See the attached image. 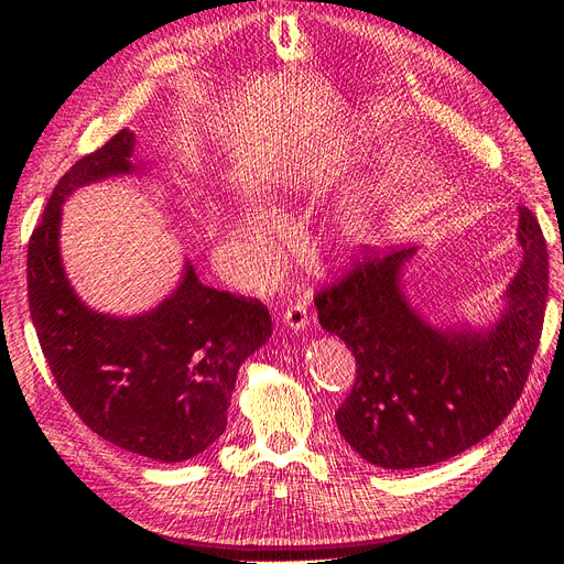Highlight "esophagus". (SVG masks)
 Returning a JSON list of instances; mask_svg holds the SVG:
<instances>
[{
	"label": "esophagus",
	"mask_w": 564,
	"mask_h": 564,
	"mask_svg": "<svg viewBox=\"0 0 564 564\" xmlns=\"http://www.w3.org/2000/svg\"><path fill=\"white\" fill-rule=\"evenodd\" d=\"M282 322L286 324V327H292L296 332L308 327V313H305V305L303 303H292V305H289V308L282 315Z\"/></svg>",
	"instance_id": "34e87169"
}]
</instances>
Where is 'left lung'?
Masks as SVG:
<instances>
[{
  "mask_svg": "<svg viewBox=\"0 0 564 564\" xmlns=\"http://www.w3.org/2000/svg\"><path fill=\"white\" fill-rule=\"evenodd\" d=\"M524 259L508 311L487 334H440L409 308L400 268L414 247L365 249L319 286V324L346 340L357 377L336 409L348 445L373 466H433L485 440L520 400L543 329L549 251L532 209L520 207Z\"/></svg>",
  "mask_w": 564,
  "mask_h": 564,
  "instance_id": "left-lung-1",
  "label": "left lung"
}]
</instances>
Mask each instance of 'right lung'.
<instances>
[{
	"instance_id": "right-lung-1",
	"label": "right lung",
	"mask_w": 564,
	"mask_h": 564,
	"mask_svg": "<svg viewBox=\"0 0 564 564\" xmlns=\"http://www.w3.org/2000/svg\"><path fill=\"white\" fill-rule=\"evenodd\" d=\"M122 129L61 176L28 242V301L63 398L94 433L162 464L187 460L224 435L237 371L272 334L259 299L218 292L187 265L181 286L141 317L89 311L65 280L61 204L75 187L127 174Z\"/></svg>"
}]
</instances>
